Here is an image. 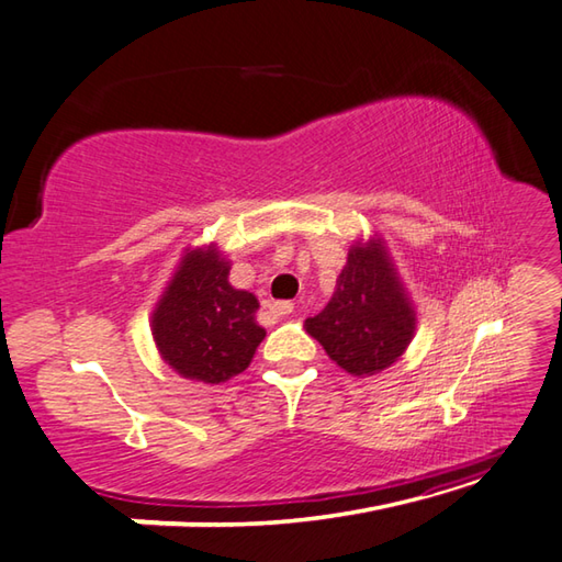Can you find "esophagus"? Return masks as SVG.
<instances>
[{"label": "esophagus", "instance_id": "34e87169", "mask_svg": "<svg viewBox=\"0 0 562 562\" xmlns=\"http://www.w3.org/2000/svg\"><path fill=\"white\" fill-rule=\"evenodd\" d=\"M292 312H294V304H290V302H272L270 304V314L274 318H288Z\"/></svg>", "mask_w": 562, "mask_h": 562}]
</instances>
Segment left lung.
Masks as SVG:
<instances>
[{
    "label": "left lung",
    "mask_w": 562,
    "mask_h": 562,
    "mask_svg": "<svg viewBox=\"0 0 562 562\" xmlns=\"http://www.w3.org/2000/svg\"><path fill=\"white\" fill-rule=\"evenodd\" d=\"M338 368L356 378L387 370L409 348L416 310L384 238H358L322 312L304 322Z\"/></svg>",
    "instance_id": "obj_1"
}]
</instances>
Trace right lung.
<instances>
[{
    "label": "right lung",
    "mask_w": 562,
    "mask_h": 562,
    "mask_svg": "<svg viewBox=\"0 0 562 562\" xmlns=\"http://www.w3.org/2000/svg\"><path fill=\"white\" fill-rule=\"evenodd\" d=\"M231 262L216 244L184 248L150 316L160 358L184 380L218 384L244 372L266 328L258 300L228 282Z\"/></svg>",
    "instance_id": "obj_1"
}]
</instances>
